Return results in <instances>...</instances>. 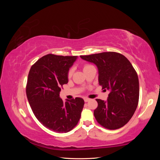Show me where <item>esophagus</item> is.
Masks as SVG:
<instances>
[{"label":"esophagus","instance_id":"34e87169","mask_svg":"<svg viewBox=\"0 0 160 160\" xmlns=\"http://www.w3.org/2000/svg\"><path fill=\"white\" fill-rule=\"evenodd\" d=\"M89 101H90V99H88V98H85V99H84V101H85V102H88Z\"/></svg>","mask_w":160,"mask_h":160}]
</instances>
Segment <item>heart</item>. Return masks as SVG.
I'll use <instances>...</instances> for the list:
<instances>
[{
    "mask_svg": "<svg viewBox=\"0 0 160 160\" xmlns=\"http://www.w3.org/2000/svg\"><path fill=\"white\" fill-rule=\"evenodd\" d=\"M91 66H92V65H84V66H83V70L85 71L87 69H88L89 67H91ZM72 72H73V69H70L69 70L68 72H67V77H68V78H70V77H72Z\"/></svg>",
    "mask_w": 160,
    "mask_h": 160,
    "instance_id": "obj_1",
    "label": "heart"
}]
</instances>
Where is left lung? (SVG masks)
<instances>
[{
    "label": "left lung",
    "instance_id": "left-lung-1",
    "mask_svg": "<svg viewBox=\"0 0 160 160\" xmlns=\"http://www.w3.org/2000/svg\"><path fill=\"white\" fill-rule=\"evenodd\" d=\"M80 57L97 65L99 85L110 91L107 101L96 99L98 106L93 113L97 122L111 130L124 126L132 118L139 101L138 76L132 63L116 52Z\"/></svg>",
    "mask_w": 160,
    "mask_h": 160
}]
</instances>
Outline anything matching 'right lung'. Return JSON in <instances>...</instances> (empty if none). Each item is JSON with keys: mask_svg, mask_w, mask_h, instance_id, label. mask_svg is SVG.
<instances>
[{"mask_svg": "<svg viewBox=\"0 0 160 160\" xmlns=\"http://www.w3.org/2000/svg\"><path fill=\"white\" fill-rule=\"evenodd\" d=\"M77 56L48 54L33 64L28 72L27 97L41 124L57 133L70 132L78 123L84 100L76 98L64 103L59 94L68 83L67 72Z\"/></svg>", "mask_w": 160, "mask_h": 160, "instance_id": "1", "label": "right lung"}]
</instances>
